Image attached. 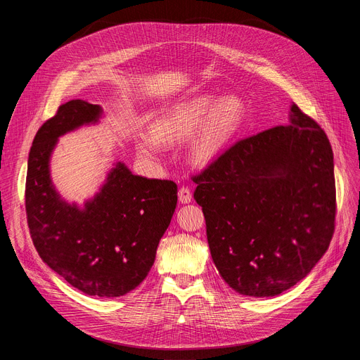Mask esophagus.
<instances>
[{
    "mask_svg": "<svg viewBox=\"0 0 360 360\" xmlns=\"http://www.w3.org/2000/svg\"><path fill=\"white\" fill-rule=\"evenodd\" d=\"M178 200H179V202H182V204L191 202V200H193V193H191L190 188H188V186H181L179 191H178Z\"/></svg>",
    "mask_w": 360,
    "mask_h": 360,
    "instance_id": "esophagus-1",
    "label": "esophagus"
}]
</instances>
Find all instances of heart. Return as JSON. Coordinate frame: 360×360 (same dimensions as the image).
Wrapping results in <instances>:
<instances>
[{"label": "heart", "instance_id": "obj_1", "mask_svg": "<svg viewBox=\"0 0 360 360\" xmlns=\"http://www.w3.org/2000/svg\"><path fill=\"white\" fill-rule=\"evenodd\" d=\"M243 115V105L235 96L198 94L160 113L150 125L151 132L136 134V147L144 158H156L163 144H178L195 134L188 155L194 165L202 166L235 137Z\"/></svg>", "mask_w": 360, "mask_h": 360}]
</instances>
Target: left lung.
Returning a JSON list of instances; mask_svg holds the SVG:
<instances>
[{
    "mask_svg": "<svg viewBox=\"0 0 360 360\" xmlns=\"http://www.w3.org/2000/svg\"><path fill=\"white\" fill-rule=\"evenodd\" d=\"M221 278L240 295H280L328 250L335 220L331 144L297 105L288 125L239 140L194 176Z\"/></svg>",
    "mask_w": 360,
    "mask_h": 360,
    "instance_id": "obj_1",
    "label": "left lung"
}]
</instances>
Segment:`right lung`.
<instances>
[{"label": "right lung", "instance_id": "right-lung-1", "mask_svg": "<svg viewBox=\"0 0 360 360\" xmlns=\"http://www.w3.org/2000/svg\"><path fill=\"white\" fill-rule=\"evenodd\" d=\"M102 108L86 101L61 105L36 132L27 162L26 214L34 248L49 269L89 296L118 297L147 277L172 219L178 186L147 179L118 162L101 191L68 204L55 190L49 160L58 139L96 124Z\"/></svg>", "mask_w": 360, "mask_h": 360}]
</instances>
